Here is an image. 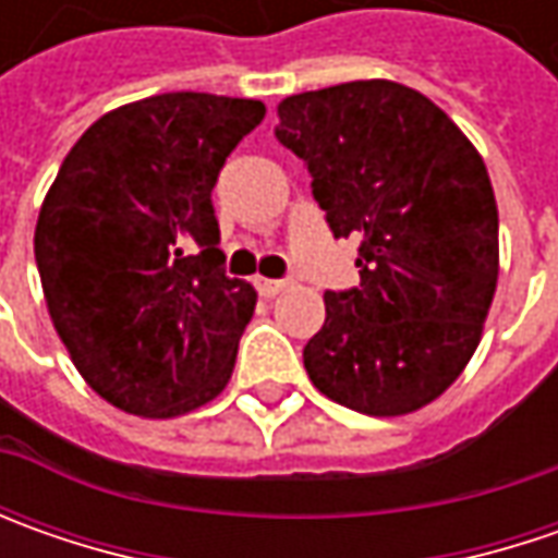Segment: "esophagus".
Instances as JSON below:
<instances>
[{"mask_svg": "<svg viewBox=\"0 0 558 558\" xmlns=\"http://www.w3.org/2000/svg\"><path fill=\"white\" fill-rule=\"evenodd\" d=\"M257 289L264 291L267 298H272V294H279V291L289 289V282H286V279H260V282H257Z\"/></svg>", "mask_w": 558, "mask_h": 558, "instance_id": "obj_1", "label": "esophagus"}]
</instances>
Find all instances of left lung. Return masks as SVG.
Listing matches in <instances>:
<instances>
[{"label": "left lung", "mask_w": 558, "mask_h": 558, "mask_svg": "<svg viewBox=\"0 0 558 558\" xmlns=\"http://www.w3.org/2000/svg\"><path fill=\"white\" fill-rule=\"evenodd\" d=\"M276 114L335 239H360V286L326 291L307 375L356 413H416L460 378L497 291L500 220L482 155L395 80L289 96Z\"/></svg>", "instance_id": "8db88e82"}]
</instances>
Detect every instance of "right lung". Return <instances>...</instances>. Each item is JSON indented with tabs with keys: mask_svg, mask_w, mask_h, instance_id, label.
<instances>
[{
	"mask_svg": "<svg viewBox=\"0 0 558 558\" xmlns=\"http://www.w3.org/2000/svg\"><path fill=\"white\" fill-rule=\"evenodd\" d=\"M254 98L163 93L76 140L39 207L33 254L54 332L123 413L173 418L220 395L257 294L223 272L210 192L264 120Z\"/></svg>",
	"mask_w": 558,
	"mask_h": 558,
	"instance_id": "1",
	"label": "right lung"
}]
</instances>
